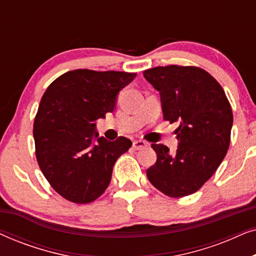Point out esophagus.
Returning <instances> with one entry per match:
<instances>
[{
    "instance_id": "34e87169",
    "label": "esophagus",
    "mask_w": 256,
    "mask_h": 256,
    "mask_svg": "<svg viewBox=\"0 0 256 256\" xmlns=\"http://www.w3.org/2000/svg\"><path fill=\"white\" fill-rule=\"evenodd\" d=\"M146 143L144 141H141V140H136V141L132 142V148L135 150H141L143 148H146Z\"/></svg>"
}]
</instances>
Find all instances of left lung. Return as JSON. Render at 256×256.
Masks as SVG:
<instances>
[{
	"mask_svg": "<svg viewBox=\"0 0 256 256\" xmlns=\"http://www.w3.org/2000/svg\"><path fill=\"white\" fill-rule=\"evenodd\" d=\"M144 78L160 92L163 118L180 122L178 148L170 154L152 144L157 160L146 177L157 190L172 198L198 191L218 169L230 142L233 114L220 84L196 66H157Z\"/></svg>",
	"mask_w": 256,
	"mask_h": 256,
	"instance_id": "1",
	"label": "left lung"
}]
</instances>
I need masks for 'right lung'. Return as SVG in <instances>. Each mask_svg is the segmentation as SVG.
I'll return each mask as SVG.
<instances>
[{"instance_id":"obj_1","label":"right lung","mask_w":256,"mask_h":256,"mask_svg":"<svg viewBox=\"0 0 256 256\" xmlns=\"http://www.w3.org/2000/svg\"><path fill=\"white\" fill-rule=\"evenodd\" d=\"M136 73L74 70L58 76L42 96L34 122L38 166L62 197L76 204L99 198L130 140L99 138L96 121L112 113Z\"/></svg>"}]
</instances>
